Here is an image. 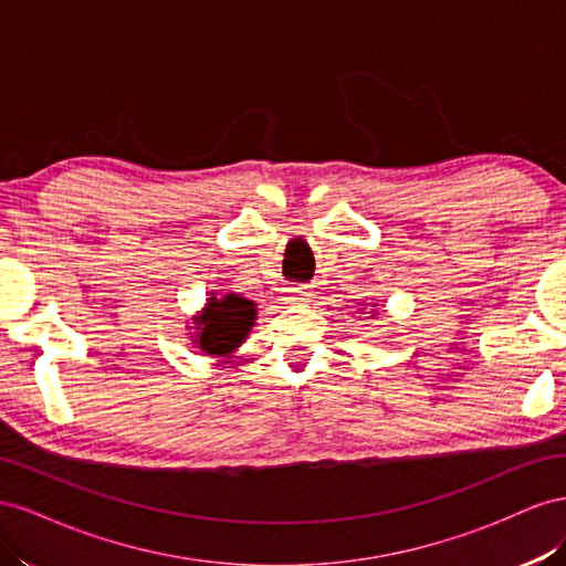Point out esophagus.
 I'll return each mask as SVG.
<instances>
[{"mask_svg": "<svg viewBox=\"0 0 566 566\" xmlns=\"http://www.w3.org/2000/svg\"><path fill=\"white\" fill-rule=\"evenodd\" d=\"M311 298H313L311 286H294V289H289V296H286V301L294 303V305L311 303Z\"/></svg>", "mask_w": 566, "mask_h": 566, "instance_id": "esophagus-1", "label": "esophagus"}]
</instances>
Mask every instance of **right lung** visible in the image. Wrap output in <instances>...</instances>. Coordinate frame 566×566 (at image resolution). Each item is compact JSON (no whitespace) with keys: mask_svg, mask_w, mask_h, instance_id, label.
Masks as SVG:
<instances>
[{"mask_svg":"<svg viewBox=\"0 0 566 566\" xmlns=\"http://www.w3.org/2000/svg\"><path fill=\"white\" fill-rule=\"evenodd\" d=\"M253 322V301L241 298L237 294H228L222 298L211 296L206 301V308L191 317V342L206 355H232L239 344L247 342V334L251 332Z\"/></svg>","mask_w":566,"mask_h":566,"instance_id":"add662e5","label":"right lung"}]
</instances>
